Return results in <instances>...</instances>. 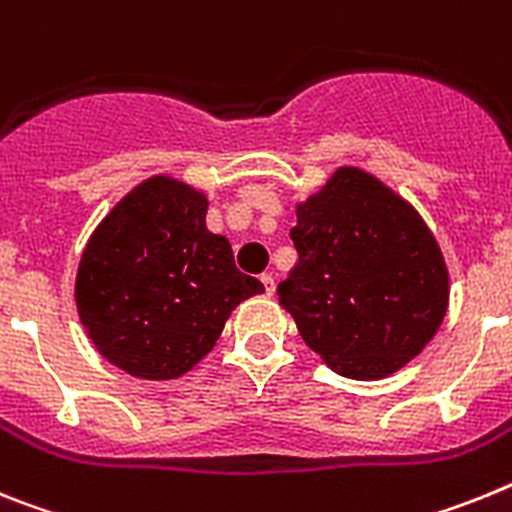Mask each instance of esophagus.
Returning a JSON list of instances; mask_svg holds the SVG:
<instances>
[{"label":"esophagus","mask_w":512,"mask_h":512,"mask_svg":"<svg viewBox=\"0 0 512 512\" xmlns=\"http://www.w3.org/2000/svg\"><path fill=\"white\" fill-rule=\"evenodd\" d=\"M260 281H262V286H265V293H268V296H273V293H275V278H273V275L262 273Z\"/></svg>","instance_id":"34e87169"}]
</instances>
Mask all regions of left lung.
Segmentation results:
<instances>
[{"mask_svg": "<svg viewBox=\"0 0 512 512\" xmlns=\"http://www.w3.org/2000/svg\"><path fill=\"white\" fill-rule=\"evenodd\" d=\"M299 262L278 299L340 376L384 379L433 340L448 309V268L420 213L358 167H340L296 206Z\"/></svg>", "mask_w": 512, "mask_h": 512, "instance_id": "1", "label": "left lung"}]
</instances>
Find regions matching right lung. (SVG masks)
Masks as SVG:
<instances>
[{
  "mask_svg": "<svg viewBox=\"0 0 512 512\" xmlns=\"http://www.w3.org/2000/svg\"><path fill=\"white\" fill-rule=\"evenodd\" d=\"M208 198L154 175L118 201L84 247L79 319L100 355L131 376L177 379L206 358L226 319L265 291L239 273L229 239L206 229Z\"/></svg>",
  "mask_w": 512,
  "mask_h": 512,
  "instance_id": "1",
  "label": "right lung"
}]
</instances>
